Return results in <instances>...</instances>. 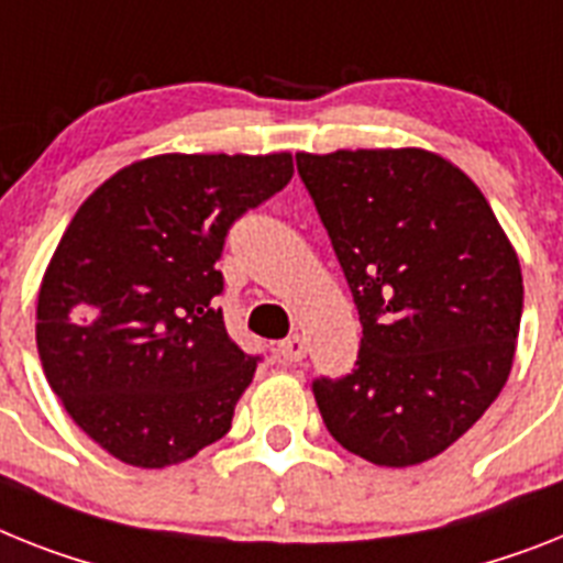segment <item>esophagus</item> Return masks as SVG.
<instances>
[{
  "mask_svg": "<svg viewBox=\"0 0 563 563\" xmlns=\"http://www.w3.org/2000/svg\"><path fill=\"white\" fill-rule=\"evenodd\" d=\"M273 351H276V356L282 362H299V360H305V354H308V345H305V336L292 333V336L282 339V342H278Z\"/></svg>",
  "mask_w": 563,
  "mask_h": 563,
  "instance_id": "1",
  "label": "esophagus"
}]
</instances>
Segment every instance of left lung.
<instances>
[{
	"label": "left lung",
	"mask_w": 563,
	"mask_h": 563,
	"mask_svg": "<svg viewBox=\"0 0 563 563\" xmlns=\"http://www.w3.org/2000/svg\"><path fill=\"white\" fill-rule=\"evenodd\" d=\"M362 322L356 368L316 379L342 449L406 468L498 399L523 310L521 262L466 172L429 148L296 152Z\"/></svg>",
	"instance_id": "8db88e82"
}]
</instances>
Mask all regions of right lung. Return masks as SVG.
<instances>
[{"label":"right lung","instance_id":"add662e5","mask_svg":"<svg viewBox=\"0 0 563 563\" xmlns=\"http://www.w3.org/2000/svg\"><path fill=\"white\" fill-rule=\"evenodd\" d=\"M290 178V152H169L80 203L42 276L36 351L65 411L111 457L166 468L230 431L255 356L212 308L216 262L232 221Z\"/></svg>","mask_w":563,"mask_h":563}]
</instances>
